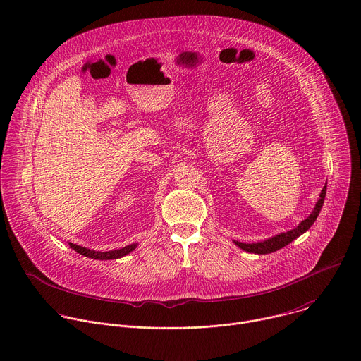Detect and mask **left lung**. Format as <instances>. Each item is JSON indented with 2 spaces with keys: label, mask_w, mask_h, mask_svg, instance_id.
Instances as JSON below:
<instances>
[{
  "label": "left lung",
  "mask_w": 361,
  "mask_h": 361,
  "mask_svg": "<svg viewBox=\"0 0 361 361\" xmlns=\"http://www.w3.org/2000/svg\"><path fill=\"white\" fill-rule=\"evenodd\" d=\"M326 190H327V185L323 187V190L320 192V198L316 204L313 213L308 216L304 221H301L298 224V227H295L294 230H290L287 233H281V234H279L276 237H271V238H269L266 241H262V243H252V244H245V243H240V241H234V243L240 248H243L244 251L254 252V254H269V252H274V251L283 248L284 245L290 244L293 240H295L298 235H301L302 233H305L308 228L313 226V223L319 217V213L323 207V202H324V198H326Z\"/></svg>",
  "instance_id": "8db88e82"
}]
</instances>
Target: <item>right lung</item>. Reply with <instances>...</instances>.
Instances as JSON below:
<instances>
[{
  "label": "right lung",
  "mask_w": 361,
  "mask_h": 361,
  "mask_svg": "<svg viewBox=\"0 0 361 361\" xmlns=\"http://www.w3.org/2000/svg\"><path fill=\"white\" fill-rule=\"evenodd\" d=\"M70 247L73 250H75L77 252H80L81 255L90 257V259H94V260H116V259H120V257H124L128 252H131L137 247V243L126 245V247L118 248V250H111V251H94V250L84 248L81 245L73 244V243H70Z\"/></svg>",
  "instance_id": "right-lung-1"
}]
</instances>
